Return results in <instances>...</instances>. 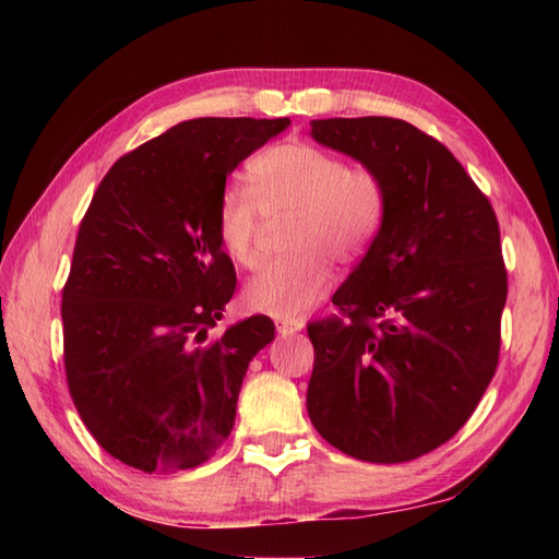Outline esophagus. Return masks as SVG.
I'll list each match as a JSON object with an SVG mask.
<instances>
[{"mask_svg":"<svg viewBox=\"0 0 559 559\" xmlns=\"http://www.w3.org/2000/svg\"><path fill=\"white\" fill-rule=\"evenodd\" d=\"M276 329H278V334H295V331H300L302 329V322H288V319H276Z\"/></svg>","mask_w":559,"mask_h":559,"instance_id":"1","label":"esophagus"}]
</instances>
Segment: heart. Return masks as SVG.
Wrapping results in <instances>:
<instances>
[{
  "instance_id": "b5f03b06",
  "label": "heart",
  "mask_w": 559,
  "mask_h": 559,
  "mask_svg": "<svg viewBox=\"0 0 559 559\" xmlns=\"http://www.w3.org/2000/svg\"><path fill=\"white\" fill-rule=\"evenodd\" d=\"M249 187L228 185L216 204L218 242L235 264L254 266L269 221L290 218L293 254L261 266L245 288L249 310L295 319L331 288V261L355 264L382 228L386 185L372 165H348L307 141L271 146L249 163Z\"/></svg>"
}]
</instances>
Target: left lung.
I'll return each mask as SVG.
<instances>
[{
	"label": "left lung",
	"instance_id": "obj_1",
	"mask_svg": "<svg viewBox=\"0 0 559 559\" xmlns=\"http://www.w3.org/2000/svg\"><path fill=\"white\" fill-rule=\"evenodd\" d=\"M310 124L319 144L382 175L386 211L334 295L338 314L307 324V413L353 459H418L466 425L500 362V223L454 153L418 127L394 117Z\"/></svg>",
	"mask_w": 559,
	"mask_h": 559
}]
</instances>
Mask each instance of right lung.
I'll return each instance as SVG.
<instances>
[{
  "mask_svg": "<svg viewBox=\"0 0 559 559\" xmlns=\"http://www.w3.org/2000/svg\"><path fill=\"white\" fill-rule=\"evenodd\" d=\"M288 117H201L124 153L79 225L62 288L64 374L83 425L144 473L197 468L230 435L273 322L211 334L237 276L216 204L237 163Z\"/></svg>",
  "mask_w": 559,
  "mask_h": 559,
  "instance_id": "right-lung-1",
  "label": "right lung"
}]
</instances>
